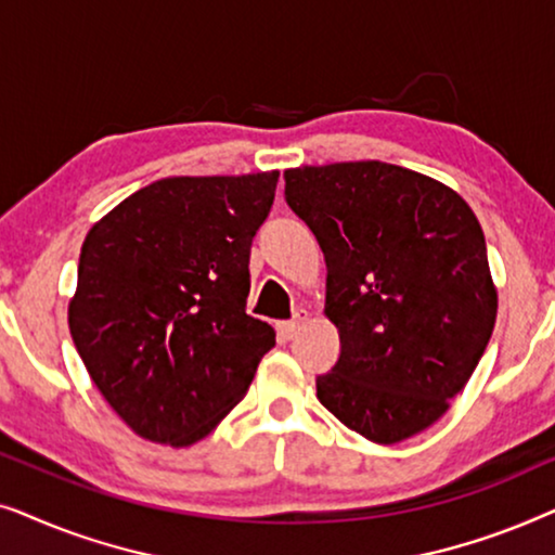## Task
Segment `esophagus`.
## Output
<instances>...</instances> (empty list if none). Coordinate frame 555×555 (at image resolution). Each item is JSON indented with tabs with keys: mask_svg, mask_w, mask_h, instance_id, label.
Masks as SVG:
<instances>
[{
	"mask_svg": "<svg viewBox=\"0 0 555 555\" xmlns=\"http://www.w3.org/2000/svg\"><path fill=\"white\" fill-rule=\"evenodd\" d=\"M306 321H308L306 310H298V313L293 315V321L278 323V336H280V340H293L295 336H298L300 328H302V323H306Z\"/></svg>",
	"mask_w": 555,
	"mask_h": 555,
	"instance_id": "34e87169",
	"label": "esophagus"
}]
</instances>
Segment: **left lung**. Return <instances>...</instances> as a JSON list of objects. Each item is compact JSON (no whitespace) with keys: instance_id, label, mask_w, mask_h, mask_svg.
Here are the masks:
<instances>
[{"instance_id":"8db88e82","label":"left lung","mask_w":555,"mask_h":555,"mask_svg":"<svg viewBox=\"0 0 555 555\" xmlns=\"http://www.w3.org/2000/svg\"><path fill=\"white\" fill-rule=\"evenodd\" d=\"M285 202L325 255L338 361L321 404L356 435H420L465 389L495 328L482 227L439 181L382 162L285 171Z\"/></svg>"}]
</instances>
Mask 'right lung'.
Here are the masks:
<instances>
[{
    "mask_svg": "<svg viewBox=\"0 0 555 555\" xmlns=\"http://www.w3.org/2000/svg\"><path fill=\"white\" fill-rule=\"evenodd\" d=\"M278 177L162 179L82 242L67 310L73 344L105 401L143 439H202L275 346L272 325L247 315V295L249 249Z\"/></svg>",
    "mask_w": 555,
    "mask_h": 555,
    "instance_id": "1",
    "label": "right lung"
}]
</instances>
